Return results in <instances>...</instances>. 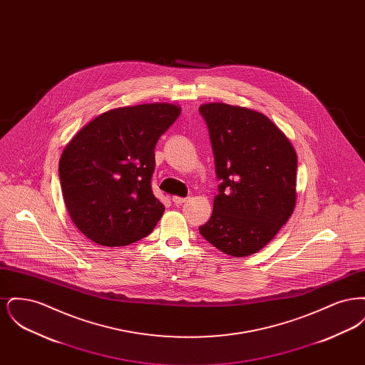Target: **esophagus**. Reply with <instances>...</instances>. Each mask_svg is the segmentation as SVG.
<instances>
[{
    "mask_svg": "<svg viewBox=\"0 0 365 365\" xmlns=\"http://www.w3.org/2000/svg\"><path fill=\"white\" fill-rule=\"evenodd\" d=\"M187 201V198H183V197H173V202H174L175 205H182V204H185Z\"/></svg>",
    "mask_w": 365,
    "mask_h": 365,
    "instance_id": "obj_1",
    "label": "esophagus"
}]
</instances>
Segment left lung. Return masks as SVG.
<instances>
[{
	"label": "left lung",
	"instance_id": "8db88e82",
	"mask_svg": "<svg viewBox=\"0 0 365 365\" xmlns=\"http://www.w3.org/2000/svg\"><path fill=\"white\" fill-rule=\"evenodd\" d=\"M220 180L208 222L200 234L220 252L246 257L261 250L295 207L297 155L265 115L243 106H200Z\"/></svg>",
	"mask_w": 365,
	"mask_h": 365
}]
</instances>
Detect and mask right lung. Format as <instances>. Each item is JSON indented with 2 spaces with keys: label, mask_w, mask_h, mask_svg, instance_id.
I'll return each instance as SVG.
<instances>
[{
  "label": "right lung",
  "mask_w": 365,
  "mask_h": 365,
  "mask_svg": "<svg viewBox=\"0 0 365 365\" xmlns=\"http://www.w3.org/2000/svg\"><path fill=\"white\" fill-rule=\"evenodd\" d=\"M179 115L167 103L116 108L71 139L58 164L61 191L90 241L125 246L153 231L165 209L152 191L155 148Z\"/></svg>",
  "instance_id": "right-lung-1"
}]
</instances>
